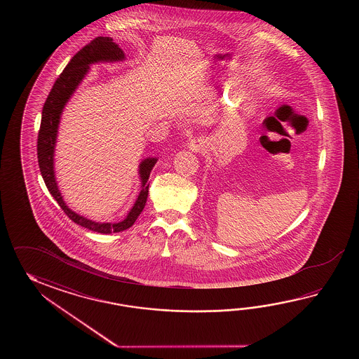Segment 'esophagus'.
I'll return each instance as SVG.
<instances>
[{"label":"esophagus","mask_w":359,"mask_h":359,"mask_svg":"<svg viewBox=\"0 0 359 359\" xmlns=\"http://www.w3.org/2000/svg\"><path fill=\"white\" fill-rule=\"evenodd\" d=\"M190 149L192 151H200L204 149V145L198 140H191Z\"/></svg>","instance_id":"1"}]
</instances>
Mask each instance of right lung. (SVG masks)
I'll list each match as a JSON object with an SVG mask.
<instances>
[{"label":"right lung","mask_w":359,"mask_h":359,"mask_svg":"<svg viewBox=\"0 0 359 359\" xmlns=\"http://www.w3.org/2000/svg\"><path fill=\"white\" fill-rule=\"evenodd\" d=\"M124 60V53L122 48L115 45L110 37H97L91 41L88 45L79 50L68 65L62 70L60 76L56 79L51 91L47 96L45 105L42 109L41 127H39V140H37V155H39V170L43 181L46 183L47 190L54 196L57 204L60 205L64 213L68 215L72 221L82 226L84 229H91L99 233H111L121 232L130 229L136 222L138 215L145 208L146 200L149 195V177L156 164V158H147L140 164V178H141V192L137 200L126 219L119 223H99L87 219L76 212L70 210L65 201L62 200L60 191L57 189V183L55 180L54 151L56 144V135L60 123L61 113L65 104L68 102L72 95L76 91L78 84L82 82L87 74L90 64L99 61H122Z\"/></svg>","instance_id":"right-lung-1"}]
</instances>
